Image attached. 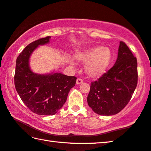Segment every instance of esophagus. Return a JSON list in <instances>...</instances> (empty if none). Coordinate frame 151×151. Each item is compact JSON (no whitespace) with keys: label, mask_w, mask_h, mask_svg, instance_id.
<instances>
[{"label":"esophagus","mask_w":151,"mask_h":151,"mask_svg":"<svg viewBox=\"0 0 151 151\" xmlns=\"http://www.w3.org/2000/svg\"><path fill=\"white\" fill-rule=\"evenodd\" d=\"M83 83V81L81 78H77L76 79V84H81Z\"/></svg>","instance_id":"1"}]
</instances>
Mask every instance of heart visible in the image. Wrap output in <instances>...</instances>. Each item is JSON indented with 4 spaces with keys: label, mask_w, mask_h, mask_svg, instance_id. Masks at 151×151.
Wrapping results in <instances>:
<instances>
[{
    "label": "heart",
    "mask_w": 151,
    "mask_h": 151,
    "mask_svg": "<svg viewBox=\"0 0 151 151\" xmlns=\"http://www.w3.org/2000/svg\"><path fill=\"white\" fill-rule=\"evenodd\" d=\"M75 57L78 61L86 63L85 71L86 75L92 78H98L105 74L113 60V55L110 49L103 46H94L90 48L77 50ZM67 61L70 65L75 64V60L68 56Z\"/></svg>",
    "instance_id": "heart-1"
}]
</instances>
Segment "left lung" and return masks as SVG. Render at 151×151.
I'll return each mask as SVG.
<instances>
[{
  "mask_svg": "<svg viewBox=\"0 0 151 151\" xmlns=\"http://www.w3.org/2000/svg\"><path fill=\"white\" fill-rule=\"evenodd\" d=\"M137 58L127 45L120 42L113 67L91 83L88 104L100 116L117 114L131 100L137 84Z\"/></svg>",
  "mask_w": 151,
  "mask_h": 151,
  "instance_id": "1",
  "label": "left lung"
}]
</instances>
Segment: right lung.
<instances>
[{
	"label": "right lung",
	"mask_w": 151,
	"mask_h": 151,
	"mask_svg": "<svg viewBox=\"0 0 151 151\" xmlns=\"http://www.w3.org/2000/svg\"><path fill=\"white\" fill-rule=\"evenodd\" d=\"M50 36L33 42L19 55L16 63L14 84L24 104L32 112L42 116L57 114L66 102L76 77L54 71L38 74L31 69L29 59L39 46L50 42Z\"/></svg>",
	"instance_id": "right-lung-1"
}]
</instances>
